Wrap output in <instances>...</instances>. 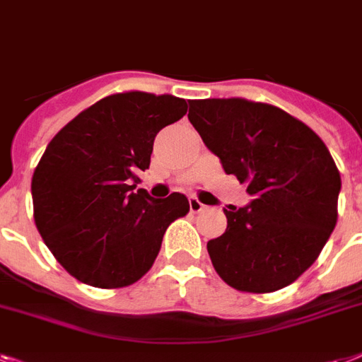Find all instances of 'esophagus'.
I'll list each match as a JSON object with an SVG mask.
<instances>
[{
	"label": "esophagus",
	"instance_id": "obj_1",
	"mask_svg": "<svg viewBox=\"0 0 362 362\" xmlns=\"http://www.w3.org/2000/svg\"><path fill=\"white\" fill-rule=\"evenodd\" d=\"M204 204H202L201 201H199V199H195V197H191L189 199V210L193 211V214H199V211H202L204 210Z\"/></svg>",
	"mask_w": 362,
	"mask_h": 362
}]
</instances>
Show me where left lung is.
Listing matches in <instances>:
<instances>
[{
    "label": "left lung",
    "mask_w": 362,
    "mask_h": 362,
    "mask_svg": "<svg viewBox=\"0 0 362 362\" xmlns=\"http://www.w3.org/2000/svg\"><path fill=\"white\" fill-rule=\"evenodd\" d=\"M187 119L252 197L223 210L227 230L208 242L217 275L249 293L292 284L339 219L340 173L325 143L277 105L245 98L191 100Z\"/></svg>",
    "instance_id": "left-lung-1"
}]
</instances>
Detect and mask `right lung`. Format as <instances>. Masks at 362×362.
<instances>
[{"instance_id":"1","label":"right lung","mask_w":362,"mask_h":362,"mask_svg":"<svg viewBox=\"0 0 362 362\" xmlns=\"http://www.w3.org/2000/svg\"><path fill=\"white\" fill-rule=\"evenodd\" d=\"M184 98L128 90L105 96L57 132L31 180L33 217L57 262L81 283L122 288L154 264L167 227L189 211L182 193L137 189L156 134L180 120Z\"/></svg>"}]
</instances>
